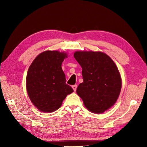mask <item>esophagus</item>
<instances>
[{
  "label": "esophagus",
  "mask_w": 147,
  "mask_h": 147,
  "mask_svg": "<svg viewBox=\"0 0 147 147\" xmlns=\"http://www.w3.org/2000/svg\"><path fill=\"white\" fill-rule=\"evenodd\" d=\"M77 88V85H76V84H75V85L72 86V88H73V90H74V91H76Z\"/></svg>",
  "instance_id": "obj_1"
}]
</instances>
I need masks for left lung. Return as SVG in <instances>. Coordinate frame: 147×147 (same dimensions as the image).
Here are the masks:
<instances>
[{
  "instance_id": "left-lung-1",
  "label": "left lung",
  "mask_w": 147,
  "mask_h": 147,
  "mask_svg": "<svg viewBox=\"0 0 147 147\" xmlns=\"http://www.w3.org/2000/svg\"><path fill=\"white\" fill-rule=\"evenodd\" d=\"M74 57L82 67L83 80L77 94L92 113L104 112L114 105L121 91V79L116 64L102 52L77 51Z\"/></svg>"
}]
</instances>
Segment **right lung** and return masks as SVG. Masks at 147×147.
Returning <instances> with one entry per match:
<instances>
[{"label":"right lung","instance_id":"1","mask_svg":"<svg viewBox=\"0 0 147 147\" xmlns=\"http://www.w3.org/2000/svg\"><path fill=\"white\" fill-rule=\"evenodd\" d=\"M67 55L57 51H46L38 55L30 65L26 77V88L32 104L43 112L60 108L67 95L74 92L66 84L61 64Z\"/></svg>","mask_w":147,"mask_h":147}]
</instances>
